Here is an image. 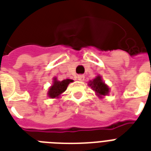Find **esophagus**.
Returning <instances> with one entry per match:
<instances>
[{"mask_svg":"<svg viewBox=\"0 0 151 151\" xmlns=\"http://www.w3.org/2000/svg\"><path fill=\"white\" fill-rule=\"evenodd\" d=\"M78 80L81 81H83L85 80V76L83 75V74H79L78 76Z\"/></svg>","mask_w":151,"mask_h":151,"instance_id":"obj_1","label":"esophagus"}]
</instances>
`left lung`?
I'll use <instances>...</instances> for the list:
<instances>
[{
  "label": "left lung",
  "mask_w": 151,
  "mask_h": 151,
  "mask_svg": "<svg viewBox=\"0 0 151 151\" xmlns=\"http://www.w3.org/2000/svg\"><path fill=\"white\" fill-rule=\"evenodd\" d=\"M88 85L92 88V90L96 92V95L99 98H103V96L109 94L110 88L102 80L100 76H97L96 78L88 82Z\"/></svg>",
  "instance_id": "obj_1"
}]
</instances>
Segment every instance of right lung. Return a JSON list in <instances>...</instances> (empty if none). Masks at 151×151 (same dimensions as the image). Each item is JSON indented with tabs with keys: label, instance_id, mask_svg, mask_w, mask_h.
I'll use <instances>...</instances> for the list:
<instances>
[{
	"label": "right lung",
	"instance_id": "add662e5",
	"mask_svg": "<svg viewBox=\"0 0 151 151\" xmlns=\"http://www.w3.org/2000/svg\"><path fill=\"white\" fill-rule=\"evenodd\" d=\"M73 81L71 79H65V80L59 81L56 78H54L53 85L48 89V96L52 99L59 98V96L66 91L69 84Z\"/></svg>",
	"mask_w": 151,
	"mask_h": 151
}]
</instances>
